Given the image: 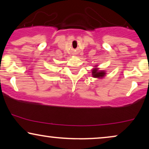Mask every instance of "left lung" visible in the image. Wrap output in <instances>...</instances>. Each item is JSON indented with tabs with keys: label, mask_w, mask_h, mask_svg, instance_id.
Wrapping results in <instances>:
<instances>
[{
	"label": "left lung",
	"mask_w": 149,
	"mask_h": 149,
	"mask_svg": "<svg viewBox=\"0 0 149 149\" xmlns=\"http://www.w3.org/2000/svg\"><path fill=\"white\" fill-rule=\"evenodd\" d=\"M97 65L94 66L91 71L92 72V77H94V78H103V77H105L106 75V71L104 70H100L98 68H97Z\"/></svg>",
	"instance_id": "8db88e82"
}]
</instances>
